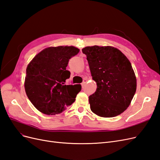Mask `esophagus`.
<instances>
[{"label": "esophagus", "mask_w": 160, "mask_h": 160, "mask_svg": "<svg viewBox=\"0 0 160 160\" xmlns=\"http://www.w3.org/2000/svg\"><path fill=\"white\" fill-rule=\"evenodd\" d=\"M87 81H88V79H86V78H85L84 79H83V82H82V84H81V85H82V87H84L85 86V83H87Z\"/></svg>", "instance_id": "esophagus-1"}]
</instances>
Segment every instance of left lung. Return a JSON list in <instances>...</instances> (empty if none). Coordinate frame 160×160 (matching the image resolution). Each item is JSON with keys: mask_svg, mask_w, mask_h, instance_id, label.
<instances>
[{"mask_svg": "<svg viewBox=\"0 0 160 160\" xmlns=\"http://www.w3.org/2000/svg\"><path fill=\"white\" fill-rule=\"evenodd\" d=\"M92 79L98 88L89 97L92 112L99 117H116L129 107L137 88V79L130 61L111 46L86 47Z\"/></svg>", "mask_w": 160, "mask_h": 160, "instance_id": "left-lung-1", "label": "left lung"}]
</instances>
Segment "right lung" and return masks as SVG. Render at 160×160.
<instances>
[{
  "label": "right lung",
  "instance_id": "add662e5",
  "mask_svg": "<svg viewBox=\"0 0 160 160\" xmlns=\"http://www.w3.org/2000/svg\"><path fill=\"white\" fill-rule=\"evenodd\" d=\"M79 49L73 46L49 47L38 52L28 64L25 79L26 94L40 112L59 114L75 101L81 85H65L70 77L69 60Z\"/></svg>",
  "mask_w": 160,
  "mask_h": 160
}]
</instances>
